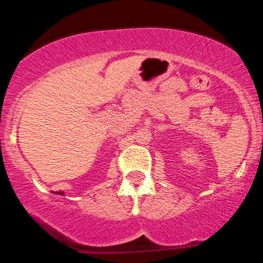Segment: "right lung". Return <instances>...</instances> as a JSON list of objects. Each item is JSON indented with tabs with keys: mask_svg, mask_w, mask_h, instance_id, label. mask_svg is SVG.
I'll return each instance as SVG.
<instances>
[{
	"mask_svg": "<svg viewBox=\"0 0 263 263\" xmlns=\"http://www.w3.org/2000/svg\"><path fill=\"white\" fill-rule=\"evenodd\" d=\"M57 193H59V192H57ZM60 194H64V192H60Z\"/></svg>",
	"mask_w": 263,
	"mask_h": 263,
	"instance_id": "add662e5",
	"label": "right lung"
}]
</instances>
